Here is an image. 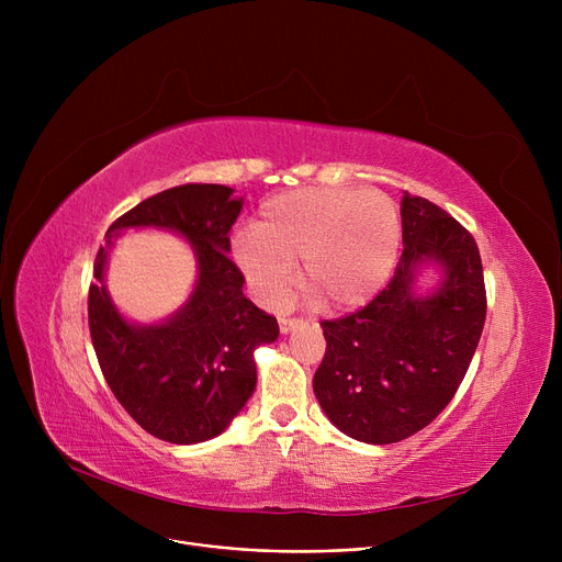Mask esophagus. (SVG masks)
Wrapping results in <instances>:
<instances>
[{
  "mask_svg": "<svg viewBox=\"0 0 562 562\" xmlns=\"http://www.w3.org/2000/svg\"><path fill=\"white\" fill-rule=\"evenodd\" d=\"M303 326H305L303 318H280V333L282 335H289L291 330L303 328Z\"/></svg>",
  "mask_w": 562,
  "mask_h": 562,
  "instance_id": "34e87169",
  "label": "esophagus"
}]
</instances>
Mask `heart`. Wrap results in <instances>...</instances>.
<instances>
[{"instance_id": "1", "label": "heart", "mask_w": 562, "mask_h": 562, "mask_svg": "<svg viewBox=\"0 0 562 562\" xmlns=\"http://www.w3.org/2000/svg\"><path fill=\"white\" fill-rule=\"evenodd\" d=\"M401 248L398 206L378 191L299 189L263 200L255 229L234 239L232 259L250 291L282 305L303 282L337 310L373 301Z\"/></svg>"}]
</instances>
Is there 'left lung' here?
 Instances as JSON below:
<instances>
[{"instance_id":"1","label":"left lung","mask_w":562,"mask_h":562,"mask_svg":"<svg viewBox=\"0 0 562 562\" xmlns=\"http://www.w3.org/2000/svg\"><path fill=\"white\" fill-rule=\"evenodd\" d=\"M403 255L390 284L356 314L323 321L326 356L314 394L328 419L367 445H394L445 409L485 323L479 246L453 216L403 193ZM424 268L440 271L422 290Z\"/></svg>"}]
</instances>
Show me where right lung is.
Masks as SVG:
<instances>
[{
  "mask_svg": "<svg viewBox=\"0 0 562 562\" xmlns=\"http://www.w3.org/2000/svg\"><path fill=\"white\" fill-rule=\"evenodd\" d=\"M223 184H184L143 200L117 218L93 266L88 326L100 369L130 417L170 445L221 435L257 385L255 348L273 344L278 321L244 296V276L229 252V229L244 198ZM184 235L199 261L188 303L168 319H125L103 284L108 252L125 228Z\"/></svg>",
  "mask_w": 562,
  "mask_h": 562,
  "instance_id": "add662e5",
  "label": "right lung"
}]
</instances>
